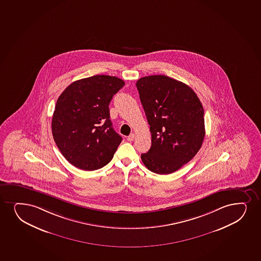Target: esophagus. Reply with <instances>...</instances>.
Here are the masks:
<instances>
[{"label":"esophagus","mask_w":261,"mask_h":261,"mask_svg":"<svg viewBox=\"0 0 261 261\" xmlns=\"http://www.w3.org/2000/svg\"><path fill=\"white\" fill-rule=\"evenodd\" d=\"M127 141H133L135 140V134H131V135L127 136Z\"/></svg>","instance_id":"obj_1"}]
</instances>
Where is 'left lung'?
I'll use <instances>...</instances> for the list:
<instances>
[{
	"mask_svg": "<svg viewBox=\"0 0 261 261\" xmlns=\"http://www.w3.org/2000/svg\"><path fill=\"white\" fill-rule=\"evenodd\" d=\"M136 86L152 137L150 149L141 154L142 163L153 173L171 174L202 147V103L190 86L164 75L141 77Z\"/></svg>",
	"mask_w": 261,
	"mask_h": 261,
	"instance_id": "left-lung-1",
	"label": "left lung"
}]
</instances>
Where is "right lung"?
<instances>
[{
  "instance_id": "add662e5",
  "label": "right lung",
  "mask_w": 261,
  "mask_h": 261,
  "mask_svg": "<svg viewBox=\"0 0 261 261\" xmlns=\"http://www.w3.org/2000/svg\"><path fill=\"white\" fill-rule=\"evenodd\" d=\"M124 85L119 77L96 75L75 81L58 98L53 138L77 169L96 170L113 159L122 138L113 128L108 106Z\"/></svg>"
}]
</instances>
